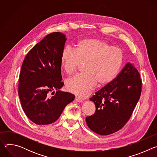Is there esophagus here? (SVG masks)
Here are the masks:
<instances>
[{"label":"esophagus","mask_w":157,"mask_h":157,"mask_svg":"<svg viewBox=\"0 0 157 157\" xmlns=\"http://www.w3.org/2000/svg\"><path fill=\"white\" fill-rule=\"evenodd\" d=\"M75 100H76V102H82L83 101H82V99H81L80 98H75Z\"/></svg>","instance_id":"esophagus-1"}]
</instances>
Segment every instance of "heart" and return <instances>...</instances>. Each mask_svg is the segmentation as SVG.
Wrapping results in <instances>:
<instances>
[{"label": "heart", "mask_w": 157, "mask_h": 157, "mask_svg": "<svg viewBox=\"0 0 157 157\" xmlns=\"http://www.w3.org/2000/svg\"><path fill=\"white\" fill-rule=\"evenodd\" d=\"M124 58L122 50L105 41L87 38L79 41L75 51L66 47L61 64L66 74L72 75L81 63H86L85 73L78 74L66 82L67 91L81 98L87 97L99 84H106L118 73Z\"/></svg>", "instance_id": "b5f03b06"}]
</instances>
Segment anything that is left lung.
I'll return each instance as SVG.
<instances>
[{
  "label": "left lung",
  "instance_id": "obj_1",
  "mask_svg": "<svg viewBox=\"0 0 157 157\" xmlns=\"http://www.w3.org/2000/svg\"><path fill=\"white\" fill-rule=\"evenodd\" d=\"M141 92L140 74L128 63L116 78L90 98L96 112L86 118L88 127L101 136L119 130L130 119Z\"/></svg>",
  "mask_w": 157,
  "mask_h": 157
}]
</instances>
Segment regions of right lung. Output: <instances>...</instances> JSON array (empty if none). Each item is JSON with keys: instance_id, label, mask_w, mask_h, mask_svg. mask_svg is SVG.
Returning <instances> with one entry per match:
<instances>
[{"instance_id": "obj_1", "label": "right lung", "mask_w": 157, "mask_h": 157, "mask_svg": "<svg viewBox=\"0 0 157 157\" xmlns=\"http://www.w3.org/2000/svg\"><path fill=\"white\" fill-rule=\"evenodd\" d=\"M65 36L60 32L47 35L29 52L21 65L19 98L26 116L37 125H48L57 121L66 105L75 97L59 90L64 85L61 56Z\"/></svg>"}]
</instances>
